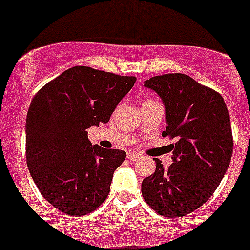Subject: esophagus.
<instances>
[{
	"label": "esophagus",
	"mask_w": 250,
	"mask_h": 250,
	"mask_svg": "<svg viewBox=\"0 0 250 250\" xmlns=\"http://www.w3.org/2000/svg\"><path fill=\"white\" fill-rule=\"evenodd\" d=\"M140 158V154L139 152H127V159H130L131 161H135Z\"/></svg>",
	"instance_id": "obj_1"
}]
</instances>
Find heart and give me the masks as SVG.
Returning <instances> with one entry per match:
<instances>
[{"mask_svg": "<svg viewBox=\"0 0 250 250\" xmlns=\"http://www.w3.org/2000/svg\"><path fill=\"white\" fill-rule=\"evenodd\" d=\"M146 101H150V100H146Z\"/></svg>", "mask_w": 250, "mask_h": 250, "instance_id": "heart-1", "label": "heart"}]
</instances>
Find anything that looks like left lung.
<instances>
[{
  "label": "left lung",
  "instance_id": "8db88e82",
  "mask_svg": "<svg viewBox=\"0 0 250 250\" xmlns=\"http://www.w3.org/2000/svg\"><path fill=\"white\" fill-rule=\"evenodd\" d=\"M165 105L164 136L176 138L173 164L164 169L155 159V173L141 183V193L151 209L167 218H180L207 202L230 163L233 135L224 99L184 74L150 77Z\"/></svg>",
  "mask_w": 250,
  "mask_h": 250
}]
</instances>
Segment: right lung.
Masks as SVG:
<instances>
[{"instance_id": "add662e5", "label": "right lung", "mask_w": 250, "mask_h": 250, "mask_svg": "<svg viewBox=\"0 0 250 250\" xmlns=\"http://www.w3.org/2000/svg\"><path fill=\"white\" fill-rule=\"evenodd\" d=\"M135 76L74 66L35 95L26 118V160L40 193L66 215L98 209L126 152L90 143L87 129L106 124Z\"/></svg>"}]
</instances>
